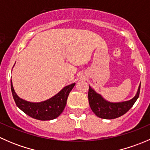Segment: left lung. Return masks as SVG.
Returning <instances> with one entry per match:
<instances>
[{
    "label": "left lung",
    "instance_id": "8db88e82",
    "mask_svg": "<svg viewBox=\"0 0 150 150\" xmlns=\"http://www.w3.org/2000/svg\"><path fill=\"white\" fill-rule=\"evenodd\" d=\"M141 83L135 96L131 99L120 102H112L106 100L101 94L89 86L88 102L91 109L97 117L103 119H115L123 115L132 107L139 98Z\"/></svg>",
    "mask_w": 150,
    "mask_h": 150
}]
</instances>
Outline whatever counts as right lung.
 <instances>
[{
	"label": "right lung",
	"instance_id": "right-lung-1",
	"mask_svg": "<svg viewBox=\"0 0 150 150\" xmlns=\"http://www.w3.org/2000/svg\"><path fill=\"white\" fill-rule=\"evenodd\" d=\"M75 85L73 83L64 86L59 93L43 102H32L22 99L16 94L11 81L12 95L16 106L30 117L39 120H54L59 117L64 110L69 92Z\"/></svg>",
	"mask_w": 150,
	"mask_h": 150
}]
</instances>
